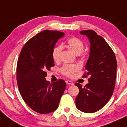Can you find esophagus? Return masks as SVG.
Here are the masks:
<instances>
[{"instance_id": "esophagus-1", "label": "esophagus", "mask_w": 127, "mask_h": 127, "mask_svg": "<svg viewBox=\"0 0 127 127\" xmlns=\"http://www.w3.org/2000/svg\"><path fill=\"white\" fill-rule=\"evenodd\" d=\"M65 83L67 84V85H74L73 82H71V81H70V80H66V81H65Z\"/></svg>"}]
</instances>
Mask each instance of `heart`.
<instances>
[{
	"label": "heart",
	"instance_id": "obj_1",
	"mask_svg": "<svg viewBox=\"0 0 127 127\" xmlns=\"http://www.w3.org/2000/svg\"><path fill=\"white\" fill-rule=\"evenodd\" d=\"M65 45L75 54L78 55L81 57H85V54L83 52L85 48V44L80 39L77 37L70 38L66 41ZM62 50L63 47L62 45H58L53 49L52 52V57L54 62H59ZM79 68L80 67L77 64H65L61 68V72L63 75L67 77H72L74 73L77 72Z\"/></svg>",
	"mask_w": 127,
	"mask_h": 127
}]
</instances>
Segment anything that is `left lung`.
Segmentation results:
<instances>
[{"label": "left lung", "mask_w": 127, "mask_h": 127, "mask_svg": "<svg viewBox=\"0 0 127 127\" xmlns=\"http://www.w3.org/2000/svg\"><path fill=\"white\" fill-rule=\"evenodd\" d=\"M91 42L90 55L83 77L89 83L82 87L76 83L79 92L76 97V108L82 112L94 113L107 103L115 85L117 62L114 52L101 36L93 30L82 31Z\"/></svg>", "instance_id": "left-lung-1"}]
</instances>
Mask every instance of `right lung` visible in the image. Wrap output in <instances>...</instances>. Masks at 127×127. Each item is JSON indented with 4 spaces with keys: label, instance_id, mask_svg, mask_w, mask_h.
Listing matches in <instances>:
<instances>
[{
    "label": "right lung",
    "instance_id": "1",
    "mask_svg": "<svg viewBox=\"0 0 127 127\" xmlns=\"http://www.w3.org/2000/svg\"><path fill=\"white\" fill-rule=\"evenodd\" d=\"M64 33L44 30L26 42L20 53L16 67L18 89L24 100L35 112L51 113L59 107L65 91L64 80L50 83L45 80L47 70L54 66L52 52Z\"/></svg>",
    "mask_w": 127,
    "mask_h": 127
}]
</instances>
